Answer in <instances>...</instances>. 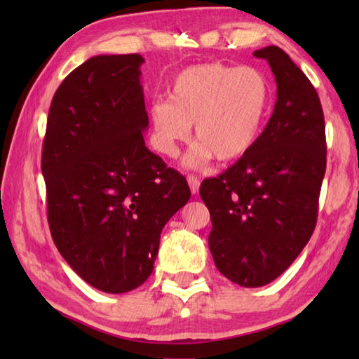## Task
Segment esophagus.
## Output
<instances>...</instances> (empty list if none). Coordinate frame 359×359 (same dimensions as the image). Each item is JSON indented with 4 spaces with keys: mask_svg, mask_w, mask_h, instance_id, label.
I'll list each match as a JSON object with an SVG mask.
<instances>
[{
    "mask_svg": "<svg viewBox=\"0 0 359 359\" xmlns=\"http://www.w3.org/2000/svg\"><path fill=\"white\" fill-rule=\"evenodd\" d=\"M188 185H190V190L193 194H198L199 191V180L196 177H193V175H188Z\"/></svg>",
    "mask_w": 359,
    "mask_h": 359,
    "instance_id": "1",
    "label": "esophagus"
}]
</instances>
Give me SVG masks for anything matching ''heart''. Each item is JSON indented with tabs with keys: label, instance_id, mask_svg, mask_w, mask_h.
Segmentation results:
<instances>
[{
	"label": "heart",
	"instance_id": "1",
	"mask_svg": "<svg viewBox=\"0 0 359 359\" xmlns=\"http://www.w3.org/2000/svg\"><path fill=\"white\" fill-rule=\"evenodd\" d=\"M271 109L272 85L259 69L188 66L172 79L169 98L150 102L151 145L161 155L175 156L194 125L198 142L185 156L187 168H203L214 156L234 163L257 145Z\"/></svg>",
	"mask_w": 359,
	"mask_h": 359
}]
</instances>
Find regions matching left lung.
Returning a JSON list of instances; mask_svg holds the SVG:
<instances>
[{
	"label": "left lung",
	"mask_w": 359,
	"mask_h": 359,
	"mask_svg": "<svg viewBox=\"0 0 359 359\" xmlns=\"http://www.w3.org/2000/svg\"><path fill=\"white\" fill-rule=\"evenodd\" d=\"M253 55L267 60L276 76L274 112L257 145L199 188L210 212L209 248L217 269L245 288L276 280L307 245L326 171L317 90L280 47Z\"/></svg>",
	"instance_id": "obj_1"
}]
</instances>
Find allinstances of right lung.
Listing matches in <instances>:
<instances>
[{"label":"right lung","instance_id":"1","mask_svg":"<svg viewBox=\"0 0 359 359\" xmlns=\"http://www.w3.org/2000/svg\"><path fill=\"white\" fill-rule=\"evenodd\" d=\"M139 53L88 58L53 95L42 147L52 239L104 293L147 280L165 224L188 203L185 177L145 147Z\"/></svg>","mask_w":359,"mask_h":359}]
</instances>
